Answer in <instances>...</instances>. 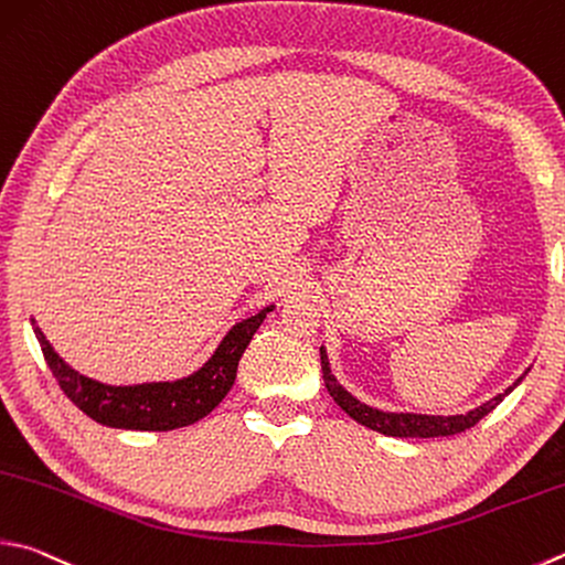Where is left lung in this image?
I'll list each match as a JSON object with an SVG mask.
<instances>
[{
    "mask_svg": "<svg viewBox=\"0 0 565 565\" xmlns=\"http://www.w3.org/2000/svg\"><path fill=\"white\" fill-rule=\"evenodd\" d=\"M321 371H323L326 390L331 393L335 403L341 405V409H345L355 423H361L367 429H375V433L387 435V437H449V435L465 433V429L475 427L481 417L489 415L491 409H494L501 399L511 393V390L524 381L526 375L524 373L514 385H509L504 393L487 399L484 405L469 409L465 415H417V413H385V409L371 407L361 403L358 397H353L341 383L335 381V375L331 373V365H328V355L323 345H321Z\"/></svg>",
    "mask_w": 565,
    "mask_h": 565,
    "instance_id": "8db88e82",
    "label": "left lung"
}]
</instances>
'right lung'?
<instances>
[{"mask_svg":"<svg viewBox=\"0 0 565 565\" xmlns=\"http://www.w3.org/2000/svg\"><path fill=\"white\" fill-rule=\"evenodd\" d=\"M269 311H274V306H266L259 313L234 323L200 371L180 377V381L140 385H106L94 381V377L81 375L51 348L34 318L32 326L56 383L71 403L84 409L90 419L118 429L168 433V429L198 423L222 403L234 385V377H237L242 353L247 351L252 335Z\"/></svg>","mask_w":565,"mask_h":565,"instance_id":"1","label":"right lung"}]
</instances>
